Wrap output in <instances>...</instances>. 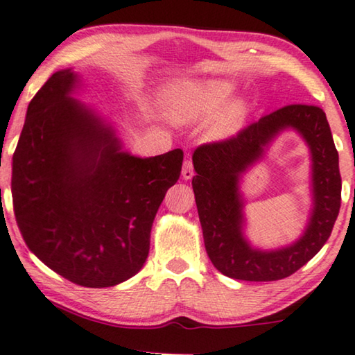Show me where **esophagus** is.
Masks as SVG:
<instances>
[{
	"label": "esophagus",
	"instance_id": "obj_1",
	"mask_svg": "<svg viewBox=\"0 0 355 355\" xmlns=\"http://www.w3.org/2000/svg\"><path fill=\"white\" fill-rule=\"evenodd\" d=\"M194 175V167L191 159H187L183 162V168H182V177L184 180H191Z\"/></svg>",
	"mask_w": 355,
	"mask_h": 355
}]
</instances>
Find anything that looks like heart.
I'll return each instance as SVG.
<instances>
[{
	"mask_svg": "<svg viewBox=\"0 0 355 355\" xmlns=\"http://www.w3.org/2000/svg\"><path fill=\"white\" fill-rule=\"evenodd\" d=\"M237 84L225 78L184 79L167 92V113L175 123H198L209 118L205 137L221 141L236 137L250 118L245 98H232Z\"/></svg>",
	"mask_w": 355,
	"mask_h": 355,
	"instance_id": "heart-1",
	"label": "heart"
}]
</instances>
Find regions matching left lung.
Masks as SVG:
<instances>
[{
    "label": "left lung",
    "instance_id": "left-lung-1",
    "mask_svg": "<svg viewBox=\"0 0 355 355\" xmlns=\"http://www.w3.org/2000/svg\"><path fill=\"white\" fill-rule=\"evenodd\" d=\"M285 128H295L310 146L315 209L305 234L292 246L260 251L241 232L243 201L239 178L259 160L263 148ZM193 189L210 261L225 276L268 282L292 276L313 258L331 234L340 214L341 175L338 151L324 110L287 105L263 116L232 139L196 148Z\"/></svg>",
    "mask_w": 355,
    "mask_h": 355
}]
</instances>
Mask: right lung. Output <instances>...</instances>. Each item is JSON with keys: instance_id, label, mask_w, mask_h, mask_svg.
<instances>
[{"instance_id": "add662e5", "label": "right lung", "mask_w": 355, "mask_h": 355, "mask_svg": "<svg viewBox=\"0 0 355 355\" xmlns=\"http://www.w3.org/2000/svg\"><path fill=\"white\" fill-rule=\"evenodd\" d=\"M55 71L28 105L12 156V202L25 244L52 271L83 287H113L140 271L164 196L183 151L137 157Z\"/></svg>"}]
</instances>
